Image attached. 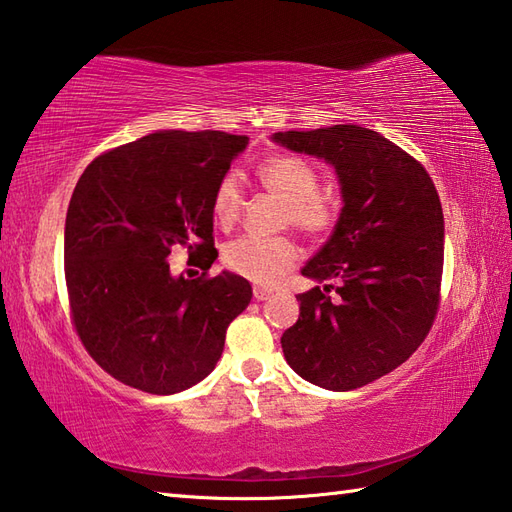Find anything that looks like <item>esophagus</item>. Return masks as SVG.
Listing matches in <instances>:
<instances>
[{
    "label": "esophagus",
    "instance_id": "1",
    "mask_svg": "<svg viewBox=\"0 0 512 512\" xmlns=\"http://www.w3.org/2000/svg\"><path fill=\"white\" fill-rule=\"evenodd\" d=\"M271 295H274V291H271V289H265V287H254V298H256L258 302H265V300H269Z\"/></svg>",
    "mask_w": 512,
    "mask_h": 512
}]
</instances>
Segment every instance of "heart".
Here are the masks:
<instances>
[{"label":"heart","instance_id":"1","mask_svg":"<svg viewBox=\"0 0 512 512\" xmlns=\"http://www.w3.org/2000/svg\"><path fill=\"white\" fill-rule=\"evenodd\" d=\"M256 177L271 195L285 201V221L311 236L326 234L337 221L331 197L317 190V173L295 155H271L256 166ZM243 206V192L234 175H225L212 195V214L219 225H232ZM300 249L287 236H238L223 247V265L256 285H278L293 265Z\"/></svg>","mask_w":512,"mask_h":512}]
</instances>
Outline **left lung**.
<instances>
[{
  "label": "left lung",
  "mask_w": 512,
  "mask_h": 512,
  "mask_svg": "<svg viewBox=\"0 0 512 512\" xmlns=\"http://www.w3.org/2000/svg\"><path fill=\"white\" fill-rule=\"evenodd\" d=\"M271 140L331 164L344 201L331 238L302 269L339 287L298 295L300 317L282 333V352L309 383L357 390L410 359L434 324L445 260L436 186L410 153L359 124Z\"/></svg>",
  "instance_id": "obj_1"
}]
</instances>
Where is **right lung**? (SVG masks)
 I'll use <instances>...</instances> for the list:
<instances>
[{
  "label": "right lung",
  "mask_w": 512,
  "mask_h": 512,
  "mask_svg": "<svg viewBox=\"0 0 512 512\" xmlns=\"http://www.w3.org/2000/svg\"><path fill=\"white\" fill-rule=\"evenodd\" d=\"M249 138L223 131H157L98 155L65 217V282L83 346L113 379L149 394L203 381L252 287L217 260L212 195ZM184 246L202 256L195 281L169 274Z\"/></svg>",
  "instance_id": "right-lung-1"
}]
</instances>
